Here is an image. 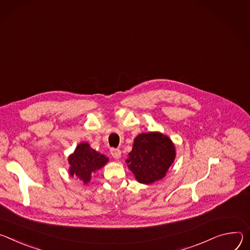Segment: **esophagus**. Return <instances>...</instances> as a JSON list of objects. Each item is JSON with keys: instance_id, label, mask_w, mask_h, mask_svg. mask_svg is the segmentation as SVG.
Instances as JSON below:
<instances>
[{"instance_id": "obj_1", "label": "esophagus", "mask_w": 250, "mask_h": 250, "mask_svg": "<svg viewBox=\"0 0 250 250\" xmlns=\"http://www.w3.org/2000/svg\"><path fill=\"white\" fill-rule=\"evenodd\" d=\"M110 153H111V155H112V157H113L115 160H119V159L121 158V151H120L119 149L111 148Z\"/></svg>"}]
</instances>
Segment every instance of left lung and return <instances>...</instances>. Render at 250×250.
I'll list each match as a JSON object with an SVG mask.
<instances>
[{"label": "left lung", "mask_w": 250, "mask_h": 250, "mask_svg": "<svg viewBox=\"0 0 250 250\" xmlns=\"http://www.w3.org/2000/svg\"><path fill=\"white\" fill-rule=\"evenodd\" d=\"M175 157V145L168 136L149 132L135 138L126 162L136 180L149 185L166 176Z\"/></svg>", "instance_id": "1"}]
</instances>
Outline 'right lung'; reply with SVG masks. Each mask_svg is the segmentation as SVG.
<instances>
[{"mask_svg":"<svg viewBox=\"0 0 250 250\" xmlns=\"http://www.w3.org/2000/svg\"><path fill=\"white\" fill-rule=\"evenodd\" d=\"M68 163L70 165L69 175L71 177H77L83 184H88L91 174L101 169L108 163V158L93 150L88 143L83 142L68 157Z\"/></svg>","mask_w":250,"mask_h":250,"instance_id":"add662e5","label":"right lung"}]
</instances>
